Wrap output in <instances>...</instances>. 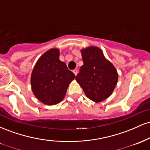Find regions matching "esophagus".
<instances>
[{
  "label": "esophagus",
  "mask_w": 150,
  "mask_h": 150,
  "mask_svg": "<svg viewBox=\"0 0 150 150\" xmlns=\"http://www.w3.org/2000/svg\"><path fill=\"white\" fill-rule=\"evenodd\" d=\"M73 73L75 74V75H77V69L73 70Z\"/></svg>",
  "instance_id": "34e87169"
}]
</instances>
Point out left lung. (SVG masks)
Wrapping results in <instances>:
<instances>
[{
	"label": "left lung",
	"instance_id": "left-lung-1",
	"mask_svg": "<svg viewBox=\"0 0 150 150\" xmlns=\"http://www.w3.org/2000/svg\"><path fill=\"white\" fill-rule=\"evenodd\" d=\"M81 54L84 64L75 80L89 99L101 102L111 96L116 86L118 75L116 68L96 46L82 49Z\"/></svg>",
	"mask_w": 150,
	"mask_h": 150
}]
</instances>
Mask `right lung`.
<instances>
[{"mask_svg": "<svg viewBox=\"0 0 150 150\" xmlns=\"http://www.w3.org/2000/svg\"><path fill=\"white\" fill-rule=\"evenodd\" d=\"M58 49L47 51L39 58L31 75L34 96L46 105L57 104L64 99L69 84L75 75L59 59Z\"/></svg>", "mask_w": 150, "mask_h": 150, "instance_id": "add662e5", "label": "right lung"}]
</instances>
